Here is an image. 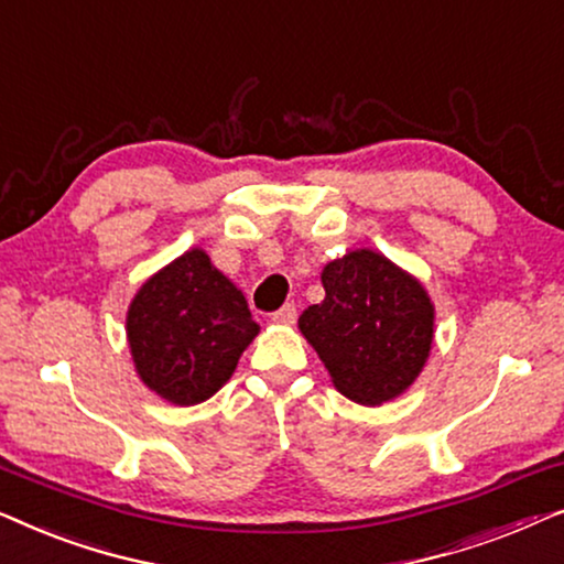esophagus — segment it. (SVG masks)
I'll return each mask as SVG.
<instances>
[{
	"instance_id": "obj_1",
	"label": "esophagus",
	"mask_w": 564,
	"mask_h": 564,
	"mask_svg": "<svg viewBox=\"0 0 564 564\" xmlns=\"http://www.w3.org/2000/svg\"><path fill=\"white\" fill-rule=\"evenodd\" d=\"M295 318H297V307H295V303L282 305L280 311L272 313V321H274V323H284V326H290V323H295Z\"/></svg>"
}]
</instances>
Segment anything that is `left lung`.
<instances>
[{
    "instance_id": "8db88e82",
    "label": "left lung",
    "mask_w": 564,
    "mask_h": 564,
    "mask_svg": "<svg viewBox=\"0 0 564 564\" xmlns=\"http://www.w3.org/2000/svg\"><path fill=\"white\" fill-rule=\"evenodd\" d=\"M321 280L326 297L297 323L336 390L361 405L398 398L426 365L434 338L426 290L369 249L330 261Z\"/></svg>"
}]
</instances>
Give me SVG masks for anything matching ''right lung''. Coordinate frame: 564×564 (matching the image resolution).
<instances>
[{"label": "right lung", "instance_id": "right-lung-1", "mask_svg": "<svg viewBox=\"0 0 564 564\" xmlns=\"http://www.w3.org/2000/svg\"><path fill=\"white\" fill-rule=\"evenodd\" d=\"M257 334L241 290L199 249L153 274L128 311L138 375L174 405H197L215 395Z\"/></svg>", "mask_w": 564, "mask_h": 564}]
</instances>
